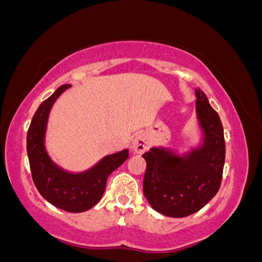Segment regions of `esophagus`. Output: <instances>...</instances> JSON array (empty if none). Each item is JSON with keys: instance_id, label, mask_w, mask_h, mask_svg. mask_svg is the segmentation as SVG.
Masks as SVG:
<instances>
[{"instance_id": "esophagus-1", "label": "esophagus", "mask_w": 262, "mask_h": 262, "mask_svg": "<svg viewBox=\"0 0 262 262\" xmlns=\"http://www.w3.org/2000/svg\"><path fill=\"white\" fill-rule=\"evenodd\" d=\"M148 144H149V142H148L147 135L144 133H139V134H136L134 140H133L132 148L134 153L143 154L144 151L148 150Z\"/></svg>"}]
</instances>
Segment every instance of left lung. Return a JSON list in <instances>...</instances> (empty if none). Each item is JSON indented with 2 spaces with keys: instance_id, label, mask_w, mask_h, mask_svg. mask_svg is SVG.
<instances>
[{
  "instance_id": "left-lung-1",
  "label": "left lung",
  "mask_w": 262,
  "mask_h": 262,
  "mask_svg": "<svg viewBox=\"0 0 262 262\" xmlns=\"http://www.w3.org/2000/svg\"><path fill=\"white\" fill-rule=\"evenodd\" d=\"M195 113L201 130L196 146L151 147L142 158L147 169L143 193L151 208L170 217L196 213L215 196L225 165V139L220 116L206 94L195 89Z\"/></svg>"
}]
</instances>
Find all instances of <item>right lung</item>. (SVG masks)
<instances>
[{"instance_id":"1","label":"right lung","mask_w":262,"mask_h":262,"mask_svg":"<svg viewBox=\"0 0 262 262\" xmlns=\"http://www.w3.org/2000/svg\"><path fill=\"white\" fill-rule=\"evenodd\" d=\"M70 87L72 84L58 87L37 108L27 135V153L34 183L42 196L66 212L81 213L102 199L108 177L126 161L129 150L126 148L103 156L94 166L80 171L67 170L54 161L46 146L49 115L56 100Z\"/></svg>"}]
</instances>
